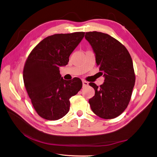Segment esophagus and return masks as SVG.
Listing matches in <instances>:
<instances>
[{"mask_svg": "<svg viewBox=\"0 0 157 157\" xmlns=\"http://www.w3.org/2000/svg\"><path fill=\"white\" fill-rule=\"evenodd\" d=\"M82 82H83V87L88 85V83L87 82V81L83 80V81H82Z\"/></svg>", "mask_w": 157, "mask_h": 157, "instance_id": "obj_1", "label": "esophagus"}]
</instances>
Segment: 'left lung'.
Segmentation results:
<instances>
[{"label":"left lung","instance_id":"obj_1","mask_svg":"<svg viewBox=\"0 0 157 157\" xmlns=\"http://www.w3.org/2000/svg\"><path fill=\"white\" fill-rule=\"evenodd\" d=\"M85 38L105 78L99 87L89 83L95 90V95L89 99L90 108L101 118H115L125 110L132 97L135 82L132 57L124 45L108 34L86 32Z\"/></svg>","mask_w":157,"mask_h":157}]
</instances>
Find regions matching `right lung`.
<instances>
[{
    "label": "right lung",
    "instance_id": "1",
    "mask_svg": "<svg viewBox=\"0 0 157 157\" xmlns=\"http://www.w3.org/2000/svg\"><path fill=\"white\" fill-rule=\"evenodd\" d=\"M84 36L85 32H76L47 36L27 58L24 83L32 105L41 117L49 121L62 118L69 111V99L82 87V81L78 78L63 79L59 67L67 65L71 54Z\"/></svg>",
    "mask_w": 157,
    "mask_h": 157
}]
</instances>
